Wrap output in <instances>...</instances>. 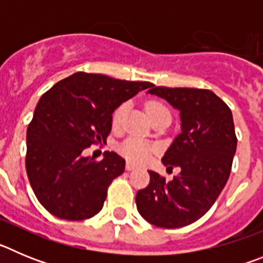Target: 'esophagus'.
Here are the masks:
<instances>
[{"label":"esophagus","instance_id":"obj_1","mask_svg":"<svg viewBox=\"0 0 263 263\" xmlns=\"http://www.w3.org/2000/svg\"><path fill=\"white\" fill-rule=\"evenodd\" d=\"M126 170H127V171H132V170H134V164H132V163H129V162H127Z\"/></svg>","mask_w":263,"mask_h":263}]
</instances>
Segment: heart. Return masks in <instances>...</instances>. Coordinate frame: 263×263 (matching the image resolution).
Segmentation results:
<instances>
[{
  "label": "heart",
  "instance_id": "1",
  "mask_svg": "<svg viewBox=\"0 0 263 263\" xmlns=\"http://www.w3.org/2000/svg\"><path fill=\"white\" fill-rule=\"evenodd\" d=\"M148 115L154 120L162 113H170L168 109L159 101H148L146 105ZM127 113V103H122L117 106L111 113V126L116 130H121L125 125V120H126ZM154 150L150 143L145 142L143 139L137 138V137H130L126 141L121 143L120 152L124 155L127 160L133 162V163H143L145 160H147L148 155L152 154Z\"/></svg>",
  "mask_w": 263,
  "mask_h": 263
}]
</instances>
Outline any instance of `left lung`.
<instances>
[{
    "label": "left lung",
    "mask_w": 263,
    "mask_h": 263,
    "mask_svg": "<svg viewBox=\"0 0 263 263\" xmlns=\"http://www.w3.org/2000/svg\"><path fill=\"white\" fill-rule=\"evenodd\" d=\"M148 93L167 100L180 110L182 133L162 158L180 173L171 182L148 171L150 183L139 190L136 204L146 221L160 228H182L205 215L231 175L237 147L233 116L212 90L155 87Z\"/></svg>",
    "instance_id": "left-lung-1"
}]
</instances>
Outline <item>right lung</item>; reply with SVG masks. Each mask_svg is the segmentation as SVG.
I'll return each instance as SVG.
<instances>
[{"label": "right lung", "instance_id": "1", "mask_svg": "<svg viewBox=\"0 0 263 263\" xmlns=\"http://www.w3.org/2000/svg\"><path fill=\"white\" fill-rule=\"evenodd\" d=\"M150 87L148 81L76 72L39 99L27 127L26 171L36 199L51 215L76 221L101 211L125 159L113 152H105L103 160L83 153L105 143L113 110Z\"/></svg>", "mask_w": 263, "mask_h": 263}]
</instances>
